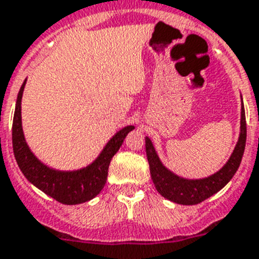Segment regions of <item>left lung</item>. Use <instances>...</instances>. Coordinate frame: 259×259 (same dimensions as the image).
<instances>
[{"instance_id":"8db88e82","label":"left lung","mask_w":259,"mask_h":259,"mask_svg":"<svg viewBox=\"0 0 259 259\" xmlns=\"http://www.w3.org/2000/svg\"><path fill=\"white\" fill-rule=\"evenodd\" d=\"M245 144H246V119H245V110L244 105H242L240 139H238L237 145H236L235 151L232 153L227 165L220 171L208 177V178L189 181L174 176L171 171L165 169L160 158L157 157L152 141L145 138V151H147L152 181H153L157 191L163 198L169 199L174 203H178V204H198V203L203 202L207 198L218 193L219 190H222L232 180V177L235 176L238 166H240L241 160H242Z\"/></svg>"}]
</instances>
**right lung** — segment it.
<instances>
[{"instance_id":"right-lung-1","label":"right lung","mask_w":259,"mask_h":259,"mask_svg":"<svg viewBox=\"0 0 259 259\" xmlns=\"http://www.w3.org/2000/svg\"><path fill=\"white\" fill-rule=\"evenodd\" d=\"M24 85L26 81L18 93L13 119V151L19 169L34 186L57 202L63 204H81L88 202L98 195L106 185L111 158L119 151L128 132L134 130V125L124 127L115 135L108 141L101 156L90 166L76 171H57L50 169L31 153L24 141L21 119V101Z\"/></svg>"}]
</instances>
